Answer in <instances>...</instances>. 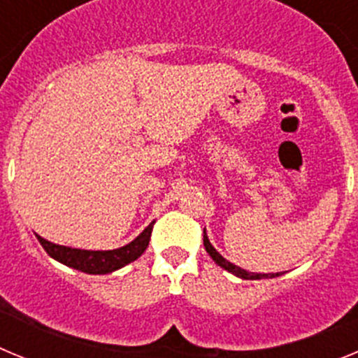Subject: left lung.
Here are the masks:
<instances>
[{"instance_id":"left-lung-1","label":"left lung","mask_w":358,"mask_h":358,"mask_svg":"<svg viewBox=\"0 0 358 358\" xmlns=\"http://www.w3.org/2000/svg\"><path fill=\"white\" fill-rule=\"evenodd\" d=\"M204 248H206L208 255H210L211 258H213L215 264L220 265V267H222V268H226L227 273H231V274H235V276L242 278V280H264V278H276V276H280V273H276V274H274V273L273 274L249 273V271H245V268H240L238 265L227 262L226 258H224L222 255H218L217 249H215L213 245H211L210 238H208V235H206V229H204Z\"/></svg>"}]
</instances>
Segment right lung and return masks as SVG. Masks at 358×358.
I'll list each match as a JSON object with an SVG mask.
<instances>
[{"label": "right lung", "mask_w": 358, "mask_h": 358, "mask_svg": "<svg viewBox=\"0 0 358 358\" xmlns=\"http://www.w3.org/2000/svg\"><path fill=\"white\" fill-rule=\"evenodd\" d=\"M152 220L147 227L143 229V233L136 236L131 243L123 245L118 249H110V251H85V249H73L66 248V245H59V243H52L48 240H44L43 236L36 235L37 240L41 242V245L44 248V251L52 256L53 260L61 262V264L68 265L71 268H77L85 274H109L113 271H118V268L125 267L131 262L138 260L141 255L145 252V249L148 248V242H150L152 227H154Z\"/></svg>", "instance_id": "1"}]
</instances>
